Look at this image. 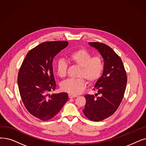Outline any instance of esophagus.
<instances>
[{
	"label": "esophagus",
	"mask_w": 146,
	"mask_h": 146,
	"mask_svg": "<svg viewBox=\"0 0 146 146\" xmlns=\"http://www.w3.org/2000/svg\"><path fill=\"white\" fill-rule=\"evenodd\" d=\"M68 97L70 98H73L77 97V96H76V95H73V94H68Z\"/></svg>",
	"instance_id": "34e87169"
}]
</instances>
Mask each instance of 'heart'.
Returning a JSON list of instances; mask_svg holds the SVG:
<instances>
[{
  "label": "heart",
  "instance_id": "heart-1",
  "mask_svg": "<svg viewBox=\"0 0 146 146\" xmlns=\"http://www.w3.org/2000/svg\"><path fill=\"white\" fill-rule=\"evenodd\" d=\"M84 48H80L69 54L68 60L74 65L80 67L79 79H68L61 84L62 91L76 95L84 90L87 82L93 85L100 79L103 74L104 65L103 59L99 56H93ZM67 64L63 60L56 63V71L61 78H64L67 74ZM85 78L86 80L84 79Z\"/></svg>",
  "mask_w": 146,
  "mask_h": 146
}]
</instances>
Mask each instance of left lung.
I'll use <instances>...</instances> for the list:
<instances>
[{
	"label": "left lung",
	"mask_w": 146,
	"mask_h": 146,
	"mask_svg": "<svg viewBox=\"0 0 146 146\" xmlns=\"http://www.w3.org/2000/svg\"><path fill=\"white\" fill-rule=\"evenodd\" d=\"M98 49L104 60L103 73L94 86L98 93L85 95L83 112L91 120L98 122L111 116L122 102L127 83V75L120 56L108 45L90 42Z\"/></svg>",
	"instance_id": "left-lung-1"
}]
</instances>
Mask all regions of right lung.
Segmentation results:
<instances>
[{
	"label": "right lung",
	"instance_id": "right-lung-1",
	"mask_svg": "<svg viewBox=\"0 0 146 146\" xmlns=\"http://www.w3.org/2000/svg\"><path fill=\"white\" fill-rule=\"evenodd\" d=\"M68 44L67 41L39 44L29 50L19 70L18 85L23 103L31 115L42 120L53 118L68 100L66 92L49 94L56 86L53 59Z\"/></svg>",
	"mask_w": 146,
	"mask_h": 146
}]
</instances>
